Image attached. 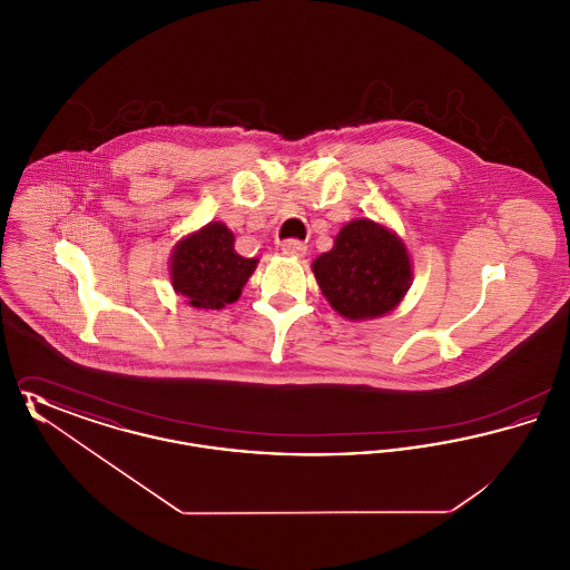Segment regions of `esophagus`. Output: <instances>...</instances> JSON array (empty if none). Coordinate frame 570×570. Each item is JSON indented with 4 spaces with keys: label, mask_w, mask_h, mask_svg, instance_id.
<instances>
[{
    "label": "esophagus",
    "mask_w": 570,
    "mask_h": 570,
    "mask_svg": "<svg viewBox=\"0 0 570 570\" xmlns=\"http://www.w3.org/2000/svg\"><path fill=\"white\" fill-rule=\"evenodd\" d=\"M282 249H284L286 254H293V256H303L305 249H307V245L303 244V242H298V239H286V242H282Z\"/></svg>",
    "instance_id": "obj_1"
}]
</instances>
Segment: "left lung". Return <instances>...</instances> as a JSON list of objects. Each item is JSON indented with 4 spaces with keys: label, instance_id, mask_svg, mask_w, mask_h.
<instances>
[{
    "label": "left lung",
    "instance_id": "left-lung-1",
    "mask_svg": "<svg viewBox=\"0 0 570 570\" xmlns=\"http://www.w3.org/2000/svg\"><path fill=\"white\" fill-rule=\"evenodd\" d=\"M312 269L331 307L351 321L391 312L412 279L406 247L372 219L348 222Z\"/></svg>",
    "mask_w": 570,
    "mask_h": 570
}]
</instances>
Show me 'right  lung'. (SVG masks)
Returning <instances> with one entry per match:
<instances>
[{
    "mask_svg": "<svg viewBox=\"0 0 570 570\" xmlns=\"http://www.w3.org/2000/svg\"><path fill=\"white\" fill-rule=\"evenodd\" d=\"M256 263L235 252V237L224 224L212 222L175 247L173 288L194 307L219 309L239 298Z\"/></svg>",
    "mask_w": 570,
    "mask_h": 570,
    "instance_id": "right-lung-1",
    "label": "right lung"
}]
</instances>
